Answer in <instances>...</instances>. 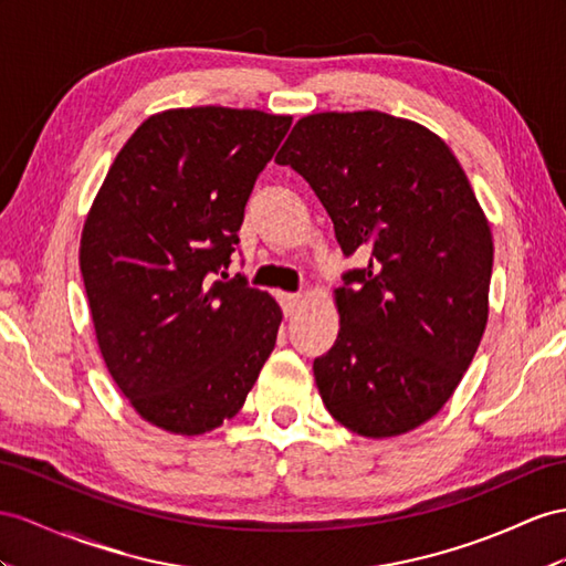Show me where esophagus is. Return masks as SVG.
Instances as JSON below:
<instances>
[{"label":"esophagus","mask_w":566,"mask_h":566,"mask_svg":"<svg viewBox=\"0 0 566 566\" xmlns=\"http://www.w3.org/2000/svg\"><path fill=\"white\" fill-rule=\"evenodd\" d=\"M277 298H280V306H282L284 315H294V313H296L298 303H301V294H286V292H280V294H277Z\"/></svg>","instance_id":"esophagus-1"}]
</instances>
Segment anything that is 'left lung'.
I'll use <instances>...</instances> for the list:
<instances>
[{
	"label": "left lung",
	"mask_w": 566,
	"mask_h": 566,
	"mask_svg": "<svg viewBox=\"0 0 566 566\" xmlns=\"http://www.w3.org/2000/svg\"><path fill=\"white\" fill-rule=\"evenodd\" d=\"M323 202L346 258L339 335L313 360L327 411L364 438L426 423L452 397L488 323L492 234L452 150L385 112L296 122L274 159Z\"/></svg>",
	"instance_id": "obj_1"
}]
</instances>
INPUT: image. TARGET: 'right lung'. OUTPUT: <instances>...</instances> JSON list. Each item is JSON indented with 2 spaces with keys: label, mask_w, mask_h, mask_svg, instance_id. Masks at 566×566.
<instances>
[{
  "label": "right lung",
  "mask_w": 566,
  "mask_h": 566,
  "mask_svg": "<svg viewBox=\"0 0 566 566\" xmlns=\"http://www.w3.org/2000/svg\"><path fill=\"white\" fill-rule=\"evenodd\" d=\"M292 117L191 107L126 140L81 237V274L107 370L145 421L200 434L237 416L282 311L243 274L222 282L258 174Z\"/></svg>",
  "instance_id": "add662e5"
}]
</instances>
